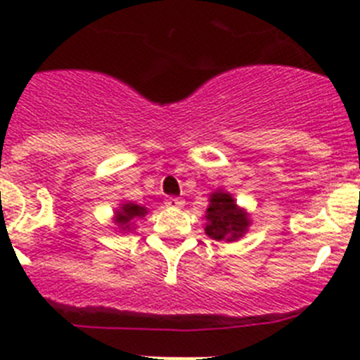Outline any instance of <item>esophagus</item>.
Masks as SVG:
<instances>
[{
    "mask_svg": "<svg viewBox=\"0 0 360 360\" xmlns=\"http://www.w3.org/2000/svg\"><path fill=\"white\" fill-rule=\"evenodd\" d=\"M164 203L167 205V207H182L184 200L182 198H174V196H167Z\"/></svg>",
    "mask_w": 360,
    "mask_h": 360,
    "instance_id": "obj_1",
    "label": "esophagus"
}]
</instances>
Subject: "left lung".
<instances>
[{"label": "left lung", "mask_w": 360, "mask_h": 360, "mask_svg": "<svg viewBox=\"0 0 360 360\" xmlns=\"http://www.w3.org/2000/svg\"><path fill=\"white\" fill-rule=\"evenodd\" d=\"M205 218L209 219L205 232L216 241L238 240L249 227L247 212L238 209L232 196L227 193H214L211 196V205Z\"/></svg>", "instance_id": "8db88e82"}]
</instances>
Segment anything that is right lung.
<instances>
[{"instance_id":"1","label":"right lung","mask_w":360,"mask_h":360,"mask_svg":"<svg viewBox=\"0 0 360 360\" xmlns=\"http://www.w3.org/2000/svg\"><path fill=\"white\" fill-rule=\"evenodd\" d=\"M146 214V209L141 207V205H135V203H124L122 209L117 211V224L120 225L122 229L129 227L133 219L136 218H142Z\"/></svg>"}]
</instances>
